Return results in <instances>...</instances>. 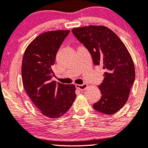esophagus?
Instances as JSON below:
<instances>
[{
	"mask_svg": "<svg viewBox=\"0 0 148 148\" xmlns=\"http://www.w3.org/2000/svg\"><path fill=\"white\" fill-rule=\"evenodd\" d=\"M88 85L86 84H76V87L78 88V89L83 90H85L86 88H87Z\"/></svg>",
	"mask_w": 148,
	"mask_h": 148,
	"instance_id": "esophagus-1",
	"label": "esophagus"
}]
</instances>
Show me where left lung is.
I'll use <instances>...</instances> for the list:
<instances>
[{
	"label": "left lung",
	"mask_w": 148,
	"mask_h": 148,
	"mask_svg": "<svg viewBox=\"0 0 148 148\" xmlns=\"http://www.w3.org/2000/svg\"><path fill=\"white\" fill-rule=\"evenodd\" d=\"M76 38L91 55L94 64L105 70L99 86L101 99L93 104L97 112L114 114L127 103L135 81L133 61L119 37L103 25H88L72 29Z\"/></svg>",
	"instance_id": "obj_1"
}]
</instances>
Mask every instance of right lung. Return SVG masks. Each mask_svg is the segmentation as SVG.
<instances>
[{"label": "right lung", "instance_id": "1", "mask_svg": "<svg viewBox=\"0 0 148 148\" xmlns=\"http://www.w3.org/2000/svg\"><path fill=\"white\" fill-rule=\"evenodd\" d=\"M69 33L70 30H56L41 34L29 43L23 54V87L41 114L49 119L64 115L76 98L74 84L51 80L57 53Z\"/></svg>", "mask_w": 148, "mask_h": 148}]
</instances>
